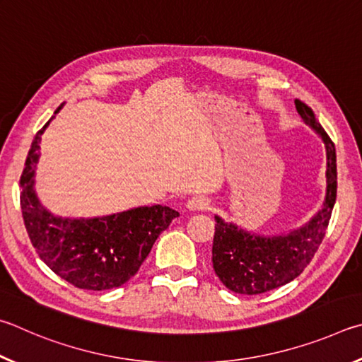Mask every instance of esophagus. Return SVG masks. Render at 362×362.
<instances>
[{
	"label": "esophagus",
	"instance_id": "esophagus-1",
	"mask_svg": "<svg viewBox=\"0 0 362 362\" xmlns=\"http://www.w3.org/2000/svg\"><path fill=\"white\" fill-rule=\"evenodd\" d=\"M208 204H210L208 199L200 197V195H195V197L187 200L186 206H187V210H191V211H202V210H206Z\"/></svg>",
	"mask_w": 362,
	"mask_h": 362
}]
</instances>
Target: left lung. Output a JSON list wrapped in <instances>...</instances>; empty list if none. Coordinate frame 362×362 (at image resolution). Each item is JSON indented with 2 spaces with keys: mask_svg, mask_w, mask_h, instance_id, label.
I'll list each match as a JSON object with an SVG mask.
<instances>
[{
  "mask_svg": "<svg viewBox=\"0 0 362 362\" xmlns=\"http://www.w3.org/2000/svg\"><path fill=\"white\" fill-rule=\"evenodd\" d=\"M296 110L326 144V199L321 210L288 235L261 237L214 216L213 269L226 288L237 294L256 296L293 281L318 251L337 197V163L332 139L316 120L312 107L296 100Z\"/></svg>",
  "mask_w": 362,
  "mask_h": 362,
  "instance_id": "8db88e82",
  "label": "left lung"
}]
</instances>
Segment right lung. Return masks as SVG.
<instances>
[{"label": "right lung", "mask_w": 362, "mask_h": 362, "mask_svg": "<svg viewBox=\"0 0 362 362\" xmlns=\"http://www.w3.org/2000/svg\"><path fill=\"white\" fill-rule=\"evenodd\" d=\"M49 122L36 133L21 176L22 216L31 245L54 274L76 288L105 291L122 286L180 213L154 205L93 219L54 216L40 204L33 187L41 135Z\"/></svg>", "instance_id": "1"}]
</instances>
